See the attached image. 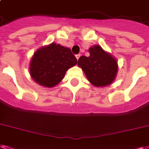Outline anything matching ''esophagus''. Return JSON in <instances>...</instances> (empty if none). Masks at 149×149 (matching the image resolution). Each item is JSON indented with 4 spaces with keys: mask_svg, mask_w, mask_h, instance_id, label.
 Masks as SVG:
<instances>
[{
    "mask_svg": "<svg viewBox=\"0 0 149 149\" xmlns=\"http://www.w3.org/2000/svg\"><path fill=\"white\" fill-rule=\"evenodd\" d=\"M80 54H77L76 55V58H77V59H79V58H80Z\"/></svg>",
    "mask_w": 149,
    "mask_h": 149,
    "instance_id": "esophagus-1",
    "label": "esophagus"
}]
</instances>
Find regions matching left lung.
I'll return each instance as SVG.
<instances>
[{
    "label": "left lung",
    "instance_id": "1",
    "mask_svg": "<svg viewBox=\"0 0 149 149\" xmlns=\"http://www.w3.org/2000/svg\"><path fill=\"white\" fill-rule=\"evenodd\" d=\"M89 53L88 57H80L78 65L81 67L89 82L93 85L96 87L109 85L116 77L117 61L100 46L91 47Z\"/></svg>",
    "mask_w": 149,
    "mask_h": 149
}]
</instances>
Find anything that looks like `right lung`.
Listing matches in <instances>:
<instances>
[{"label":"right lung","instance_id":"add662e5","mask_svg":"<svg viewBox=\"0 0 149 149\" xmlns=\"http://www.w3.org/2000/svg\"><path fill=\"white\" fill-rule=\"evenodd\" d=\"M77 63L71 49L52 43L35 53L30 65V74L40 85L51 88L60 83L66 71Z\"/></svg>","mask_w":149,"mask_h":149}]
</instances>
